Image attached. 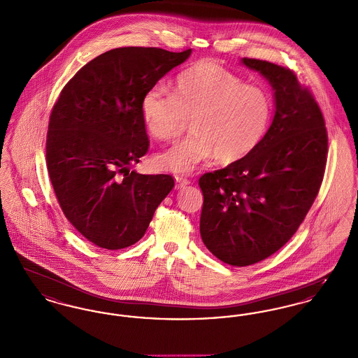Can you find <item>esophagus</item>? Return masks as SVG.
<instances>
[{"mask_svg":"<svg viewBox=\"0 0 358 358\" xmlns=\"http://www.w3.org/2000/svg\"><path fill=\"white\" fill-rule=\"evenodd\" d=\"M174 180H176V189H181V187H187L189 184V180L182 174L174 176Z\"/></svg>","mask_w":358,"mask_h":358,"instance_id":"esophagus-1","label":"esophagus"}]
</instances>
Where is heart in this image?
I'll use <instances>...</instances> for the list:
<instances>
[{
    "instance_id": "b5f03b06",
    "label": "heart",
    "mask_w": 358,
    "mask_h": 358,
    "mask_svg": "<svg viewBox=\"0 0 358 358\" xmlns=\"http://www.w3.org/2000/svg\"><path fill=\"white\" fill-rule=\"evenodd\" d=\"M141 115L146 130L162 141L180 136L190 118L192 134L158 157L164 168L185 173L212 155L228 165L252 153L268 130L273 99L264 87L201 59L176 76L171 95L158 87L148 90Z\"/></svg>"
}]
</instances>
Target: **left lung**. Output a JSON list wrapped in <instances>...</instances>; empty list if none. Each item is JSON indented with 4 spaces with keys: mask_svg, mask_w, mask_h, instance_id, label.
Listing matches in <instances>:
<instances>
[{
    "mask_svg": "<svg viewBox=\"0 0 358 358\" xmlns=\"http://www.w3.org/2000/svg\"><path fill=\"white\" fill-rule=\"evenodd\" d=\"M275 90V117L252 153L205 173L200 234L224 263L245 267L280 250L318 196L327 161V130L320 106L292 69L244 57Z\"/></svg>",
    "mask_w": 358,
    "mask_h": 358,
    "instance_id": "obj_1",
    "label": "left lung"
}]
</instances>
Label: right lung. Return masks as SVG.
Wrapping results in <instances>:
<instances>
[{"instance_id": "right-lung-1", "label": "right lung", "mask_w": 358, "mask_h": 358, "mask_svg": "<svg viewBox=\"0 0 358 358\" xmlns=\"http://www.w3.org/2000/svg\"><path fill=\"white\" fill-rule=\"evenodd\" d=\"M190 52H104L73 75L52 107L45 159L55 196L72 227L101 248L136 244L174 187L169 174L130 168L150 146L141 115L143 94Z\"/></svg>"}]
</instances>
